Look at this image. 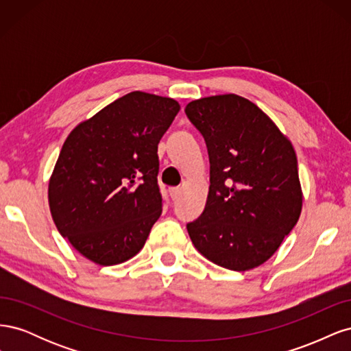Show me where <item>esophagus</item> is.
<instances>
[{"instance_id": "esophagus-1", "label": "esophagus", "mask_w": 351, "mask_h": 351, "mask_svg": "<svg viewBox=\"0 0 351 351\" xmlns=\"http://www.w3.org/2000/svg\"><path fill=\"white\" fill-rule=\"evenodd\" d=\"M168 192H169V196H171V199L176 200V199H178L180 193H182V189H180V187H169Z\"/></svg>"}]
</instances>
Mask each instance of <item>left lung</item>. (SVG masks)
<instances>
[{"label": "left lung", "mask_w": 351, "mask_h": 351, "mask_svg": "<svg viewBox=\"0 0 351 351\" xmlns=\"http://www.w3.org/2000/svg\"><path fill=\"white\" fill-rule=\"evenodd\" d=\"M186 114L205 137L210 162L205 210L187 224L189 236L218 267L256 268L302 214L294 147L258 105L234 93L189 102Z\"/></svg>", "instance_id": "8db88e82"}]
</instances>
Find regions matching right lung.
I'll return each instance as SVG.
<instances>
[{
    "label": "right lung",
    "mask_w": 351,
    "mask_h": 351,
    "mask_svg": "<svg viewBox=\"0 0 351 351\" xmlns=\"http://www.w3.org/2000/svg\"><path fill=\"white\" fill-rule=\"evenodd\" d=\"M178 111L173 98L134 90L67 136L49 177V210L86 259L111 267L145 246L162 212L158 143Z\"/></svg>",
    "instance_id": "obj_1"
}]
</instances>
